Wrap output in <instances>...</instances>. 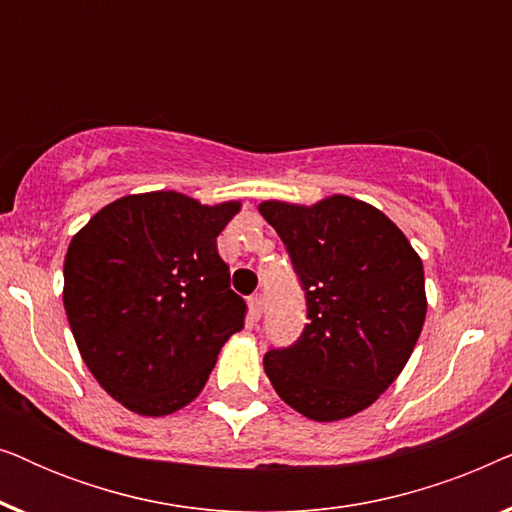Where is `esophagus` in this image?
Here are the masks:
<instances>
[{
	"label": "esophagus",
	"instance_id": "obj_1",
	"mask_svg": "<svg viewBox=\"0 0 512 512\" xmlns=\"http://www.w3.org/2000/svg\"><path fill=\"white\" fill-rule=\"evenodd\" d=\"M263 305H265L263 293H254V296L249 298V317H251V321H258V319H261V314H263Z\"/></svg>",
	"mask_w": 512,
	"mask_h": 512
}]
</instances>
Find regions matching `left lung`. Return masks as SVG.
Instances as JSON below:
<instances>
[{"label": "left lung", "instance_id": "8db88e82", "mask_svg": "<svg viewBox=\"0 0 512 512\" xmlns=\"http://www.w3.org/2000/svg\"><path fill=\"white\" fill-rule=\"evenodd\" d=\"M258 209L282 237L307 310L298 340L265 352V373L305 417H352L396 380L417 345L422 261L380 209L347 195Z\"/></svg>", "mask_w": 512, "mask_h": 512}]
</instances>
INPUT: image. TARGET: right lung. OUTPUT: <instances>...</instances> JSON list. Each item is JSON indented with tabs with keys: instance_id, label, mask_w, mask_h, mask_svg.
<instances>
[{
	"instance_id": "1",
	"label": "right lung",
	"mask_w": 512,
	"mask_h": 512,
	"mask_svg": "<svg viewBox=\"0 0 512 512\" xmlns=\"http://www.w3.org/2000/svg\"><path fill=\"white\" fill-rule=\"evenodd\" d=\"M237 209L174 191L128 195L74 235L62 296L69 326L90 373L125 408L149 417L184 408L244 328L247 303L216 251Z\"/></svg>"
}]
</instances>
